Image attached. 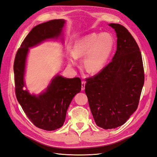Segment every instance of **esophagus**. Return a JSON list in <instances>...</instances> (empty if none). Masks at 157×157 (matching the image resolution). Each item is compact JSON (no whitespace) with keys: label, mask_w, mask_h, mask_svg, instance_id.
<instances>
[{"label":"esophagus","mask_w":157,"mask_h":157,"mask_svg":"<svg viewBox=\"0 0 157 157\" xmlns=\"http://www.w3.org/2000/svg\"><path fill=\"white\" fill-rule=\"evenodd\" d=\"M85 84H86V82H85L84 81H82V86H81V90H84Z\"/></svg>","instance_id":"1"}]
</instances>
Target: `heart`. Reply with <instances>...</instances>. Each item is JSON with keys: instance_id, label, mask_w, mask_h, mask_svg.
<instances>
[{"instance_id": "heart-1", "label": "heart", "mask_w": 157, "mask_h": 157, "mask_svg": "<svg viewBox=\"0 0 157 157\" xmlns=\"http://www.w3.org/2000/svg\"><path fill=\"white\" fill-rule=\"evenodd\" d=\"M114 41L107 33L98 35L91 33L76 41L71 55L70 61L75 64L77 58L85 57L84 68L88 73L94 74L100 71L110 56Z\"/></svg>"}]
</instances>
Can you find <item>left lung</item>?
Here are the masks:
<instances>
[{"instance_id": "8db88e82", "label": "left lung", "mask_w": 157, "mask_h": 157, "mask_svg": "<svg viewBox=\"0 0 157 157\" xmlns=\"http://www.w3.org/2000/svg\"><path fill=\"white\" fill-rule=\"evenodd\" d=\"M109 25L117 36L116 53L98 75L86 78L85 93L97 126L112 129L124 124L138 106L144 84L140 48L126 28Z\"/></svg>"}]
</instances>
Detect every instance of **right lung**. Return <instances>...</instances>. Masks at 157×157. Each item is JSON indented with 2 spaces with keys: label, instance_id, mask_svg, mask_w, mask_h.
Segmentation results:
<instances>
[{
  "label": "right lung",
  "instance_id": "1",
  "mask_svg": "<svg viewBox=\"0 0 157 157\" xmlns=\"http://www.w3.org/2000/svg\"><path fill=\"white\" fill-rule=\"evenodd\" d=\"M65 21L53 20L33 27L18 49L13 64L16 98L27 117L35 126L52 131L63 125L66 113L76 94L81 90L78 77L65 78L57 75L45 91L39 95L25 90L24 76L29 48L49 39H57L62 35Z\"/></svg>",
  "mask_w": 157,
  "mask_h": 157
}]
</instances>
